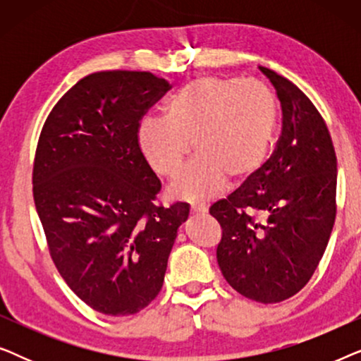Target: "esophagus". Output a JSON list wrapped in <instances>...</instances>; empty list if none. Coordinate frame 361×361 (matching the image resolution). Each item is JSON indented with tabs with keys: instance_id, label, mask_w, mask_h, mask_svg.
Segmentation results:
<instances>
[{
	"instance_id": "esophagus-1",
	"label": "esophagus",
	"mask_w": 361,
	"mask_h": 361,
	"mask_svg": "<svg viewBox=\"0 0 361 361\" xmlns=\"http://www.w3.org/2000/svg\"><path fill=\"white\" fill-rule=\"evenodd\" d=\"M190 212L194 215H205L207 214V205L205 204H192Z\"/></svg>"
}]
</instances>
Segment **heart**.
<instances>
[{"mask_svg": "<svg viewBox=\"0 0 361 361\" xmlns=\"http://www.w3.org/2000/svg\"><path fill=\"white\" fill-rule=\"evenodd\" d=\"M278 102L259 82L241 78H197L180 87L162 118L137 126V145L157 176L176 179L194 145L199 156L171 194L205 199L230 182H241L263 166L273 145Z\"/></svg>", "mask_w": 361, "mask_h": 361, "instance_id": "obj_1", "label": "heart"}]
</instances>
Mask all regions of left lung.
<instances>
[{
	"label": "left lung",
	"mask_w": 361,
	"mask_h": 361,
	"mask_svg": "<svg viewBox=\"0 0 361 361\" xmlns=\"http://www.w3.org/2000/svg\"><path fill=\"white\" fill-rule=\"evenodd\" d=\"M283 110V131L268 161L215 202L221 226L216 261L236 293L274 304L298 294L322 259L337 214V156L314 103L266 67ZM261 216L264 221L259 220Z\"/></svg>",
	"instance_id": "obj_1"
}]
</instances>
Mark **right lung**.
I'll list each match as a JSON object with an SVG mask.
<instances>
[{"instance_id": "1", "label": "right lung", "mask_w": 361, "mask_h": 361, "mask_svg": "<svg viewBox=\"0 0 361 361\" xmlns=\"http://www.w3.org/2000/svg\"><path fill=\"white\" fill-rule=\"evenodd\" d=\"M171 85L151 72H95L44 123L32 195L63 281L97 312L145 309L164 283L189 204L157 205L161 182L137 145V126Z\"/></svg>"}]
</instances>
